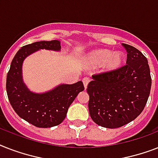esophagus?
Segmentation results:
<instances>
[{
  "mask_svg": "<svg viewBox=\"0 0 158 158\" xmlns=\"http://www.w3.org/2000/svg\"><path fill=\"white\" fill-rule=\"evenodd\" d=\"M89 81H90V79H89V78H87V77H85V78H84V79H83V84H84V89H87V87H88V84H89Z\"/></svg>",
  "mask_w": 158,
  "mask_h": 158,
  "instance_id": "34e87169",
  "label": "esophagus"
}]
</instances>
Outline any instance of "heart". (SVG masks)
I'll return each instance as SVG.
<instances>
[{
	"mask_svg": "<svg viewBox=\"0 0 158 158\" xmlns=\"http://www.w3.org/2000/svg\"><path fill=\"white\" fill-rule=\"evenodd\" d=\"M125 60L122 52H113L107 49H97L85 56V62L90 68L102 67L103 71L111 72L122 66Z\"/></svg>",
	"mask_w": 158,
	"mask_h": 158,
	"instance_id": "heart-1",
	"label": "heart"
}]
</instances>
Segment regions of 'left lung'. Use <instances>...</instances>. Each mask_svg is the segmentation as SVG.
<instances>
[{"label":"left lung","mask_w":158,"mask_h":158,"mask_svg":"<svg viewBox=\"0 0 158 158\" xmlns=\"http://www.w3.org/2000/svg\"><path fill=\"white\" fill-rule=\"evenodd\" d=\"M122 46L127 52V64L93 75L87 89L92 120L110 129L121 127L140 115L152 85L147 58L132 46Z\"/></svg>","instance_id":"8db88e82"}]
</instances>
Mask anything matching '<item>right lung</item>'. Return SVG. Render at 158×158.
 <instances>
[{"mask_svg": "<svg viewBox=\"0 0 158 158\" xmlns=\"http://www.w3.org/2000/svg\"><path fill=\"white\" fill-rule=\"evenodd\" d=\"M60 51L57 40L41 41L23 46L12 60L6 78V92L10 103L17 115L36 127L50 128L64 120L70 104L84 89L83 82L59 84L45 93L30 91L22 75L23 62L29 55L41 50Z\"/></svg>", "mask_w": 158, "mask_h": 158, "instance_id": "obj_1", "label": "right lung"}]
</instances>
